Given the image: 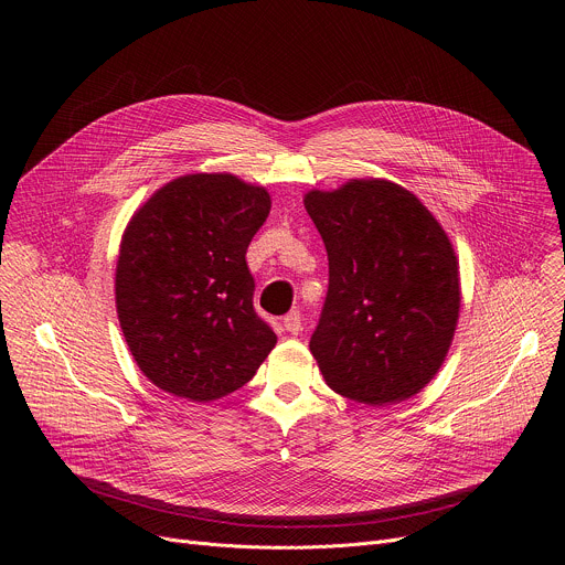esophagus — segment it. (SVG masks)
I'll return each mask as SVG.
<instances>
[{
	"label": "esophagus",
	"instance_id": "1",
	"mask_svg": "<svg viewBox=\"0 0 565 565\" xmlns=\"http://www.w3.org/2000/svg\"><path fill=\"white\" fill-rule=\"evenodd\" d=\"M301 312L299 310H290L286 317H284V329L290 333V335H297L301 331Z\"/></svg>",
	"mask_w": 565,
	"mask_h": 565
}]
</instances>
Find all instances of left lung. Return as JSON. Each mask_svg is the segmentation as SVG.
<instances>
[{
  "label": "left lung",
  "mask_w": 565,
  "mask_h": 565,
  "mask_svg": "<svg viewBox=\"0 0 565 565\" xmlns=\"http://www.w3.org/2000/svg\"><path fill=\"white\" fill-rule=\"evenodd\" d=\"M329 255L310 335L327 384L362 405L416 395L440 369L458 321V262L440 223L388 181L308 192Z\"/></svg>",
  "instance_id": "obj_1"
}]
</instances>
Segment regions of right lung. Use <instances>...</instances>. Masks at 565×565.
<instances>
[{
	"instance_id": "add662e5",
	"label": "right lung",
	"mask_w": 565,
	"mask_h": 565,
	"mask_svg": "<svg viewBox=\"0 0 565 565\" xmlns=\"http://www.w3.org/2000/svg\"><path fill=\"white\" fill-rule=\"evenodd\" d=\"M268 212L264 188L230 174H188L129 221L116 268L118 319L158 388L194 402L223 397L250 382L275 349L246 264Z\"/></svg>"
}]
</instances>
